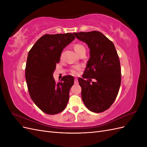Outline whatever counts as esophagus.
I'll return each mask as SVG.
<instances>
[{
  "label": "esophagus",
  "mask_w": 147,
  "mask_h": 147,
  "mask_svg": "<svg viewBox=\"0 0 147 147\" xmlns=\"http://www.w3.org/2000/svg\"><path fill=\"white\" fill-rule=\"evenodd\" d=\"M74 83H75V84H78V78H75Z\"/></svg>",
  "instance_id": "34e87169"
}]
</instances>
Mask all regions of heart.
Here are the masks:
<instances>
[{
  "label": "heart",
  "instance_id": "heart-1",
  "mask_svg": "<svg viewBox=\"0 0 147 147\" xmlns=\"http://www.w3.org/2000/svg\"><path fill=\"white\" fill-rule=\"evenodd\" d=\"M74 50L78 53V54H79V53L81 51H82L83 50H85V48H84V47L81 43H76L74 45ZM81 68H82L81 66L80 65L75 66L70 69V72L71 74H72L74 75H76L78 74L79 71L81 70Z\"/></svg>",
  "mask_w": 147,
  "mask_h": 147
}]
</instances>
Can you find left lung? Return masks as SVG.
<instances>
[{"mask_svg":"<svg viewBox=\"0 0 147 147\" xmlns=\"http://www.w3.org/2000/svg\"><path fill=\"white\" fill-rule=\"evenodd\" d=\"M74 34L87 43L90 49L86 69L83 78H78L83 103L92 112H103L116 99L121 84V67L118 53L113 42L99 31ZM92 79L95 80L94 82H92Z\"/></svg>","mask_w":147,"mask_h":147,"instance_id":"8db88e82","label":"left lung"}]
</instances>
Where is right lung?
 I'll list each match as a JSON object with an SVG mask.
<instances>
[{
  "instance_id": "add662e5",
  "label": "right lung",
  "mask_w": 147,
  "mask_h": 147,
  "mask_svg": "<svg viewBox=\"0 0 147 147\" xmlns=\"http://www.w3.org/2000/svg\"><path fill=\"white\" fill-rule=\"evenodd\" d=\"M75 38L72 33L45 34L29 51L25 69L29 93L35 104L47 114L59 113L67 104L74 78L66 75L57 83L53 74L62 51Z\"/></svg>"
}]
</instances>
